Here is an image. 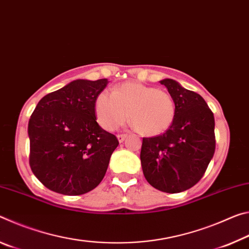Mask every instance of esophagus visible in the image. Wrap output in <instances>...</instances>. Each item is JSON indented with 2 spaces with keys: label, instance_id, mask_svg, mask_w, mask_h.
I'll use <instances>...</instances> for the list:
<instances>
[{
  "label": "esophagus",
  "instance_id": "esophagus-1",
  "mask_svg": "<svg viewBox=\"0 0 249 249\" xmlns=\"http://www.w3.org/2000/svg\"><path fill=\"white\" fill-rule=\"evenodd\" d=\"M126 136H127L126 134H119V135H117V140H119L120 142H123L124 140L126 138Z\"/></svg>",
  "mask_w": 249,
  "mask_h": 249
}]
</instances>
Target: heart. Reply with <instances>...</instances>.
Returning a JSON list of instances; mask_svg holds the SVG:
<instances>
[{
	"label": "heart",
	"instance_id": "heart-1",
	"mask_svg": "<svg viewBox=\"0 0 249 249\" xmlns=\"http://www.w3.org/2000/svg\"><path fill=\"white\" fill-rule=\"evenodd\" d=\"M144 136H157L170 127L176 116V103L166 90L138 82H125L113 93L102 91L96 96L95 114L104 129L113 130L128 119Z\"/></svg>",
	"mask_w": 249,
	"mask_h": 249
}]
</instances>
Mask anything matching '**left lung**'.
Here are the masks:
<instances>
[{"mask_svg":"<svg viewBox=\"0 0 249 249\" xmlns=\"http://www.w3.org/2000/svg\"><path fill=\"white\" fill-rule=\"evenodd\" d=\"M176 103L175 121L166 133L142 138L141 161L150 185L179 193L203 177L215 151L213 112L200 94L172 79L160 81Z\"/></svg>","mask_w":249,"mask_h":249,"instance_id":"obj_1","label":"left lung"}]
</instances>
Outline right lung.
<instances>
[{
	"label": "right lung",
	"instance_id": "obj_1",
	"mask_svg": "<svg viewBox=\"0 0 249 249\" xmlns=\"http://www.w3.org/2000/svg\"><path fill=\"white\" fill-rule=\"evenodd\" d=\"M107 79L74 80L45 95L28 122L29 165L49 190L80 196L104 178L119 145L96 122L95 100Z\"/></svg>",
	"mask_w": 249,
	"mask_h": 249
}]
</instances>
